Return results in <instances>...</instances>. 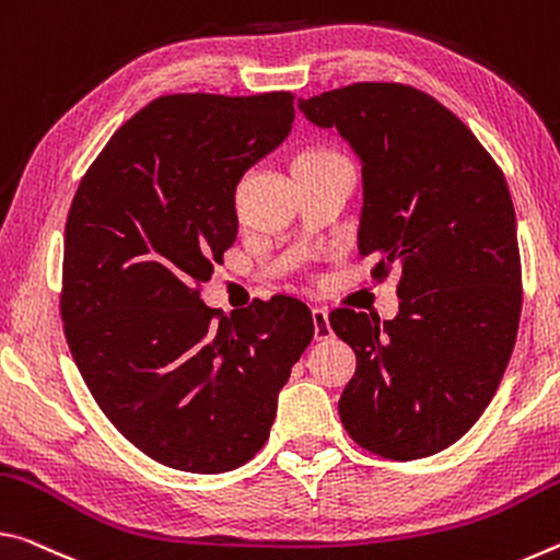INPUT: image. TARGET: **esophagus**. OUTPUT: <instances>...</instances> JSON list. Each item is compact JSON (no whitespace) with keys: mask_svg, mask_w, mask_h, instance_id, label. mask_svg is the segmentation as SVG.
I'll return each instance as SVG.
<instances>
[{"mask_svg":"<svg viewBox=\"0 0 560 560\" xmlns=\"http://www.w3.org/2000/svg\"><path fill=\"white\" fill-rule=\"evenodd\" d=\"M313 323H315V340H329V337H332V327H329L327 307H315L313 310Z\"/></svg>","mask_w":560,"mask_h":560,"instance_id":"1","label":"esophagus"}]
</instances>
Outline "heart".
Wrapping results in <instances>:
<instances>
[{
	"mask_svg": "<svg viewBox=\"0 0 560 560\" xmlns=\"http://www.w3.org/2000/svg\"><path fill=\"white\" fill-rule=\"evenodd\" d=\"M327 155H335L332 151H325V149H307V151H300L295 155V161L292 163H300V161H315V159H327Z\"/></svg>",
	"mask_w": 560,
	"mask_h": 560,
	"instance_id": "heart-1",
	"label": "heart"
}]
</instances>
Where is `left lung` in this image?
<instances>
[{
    "label": "left lung",
    "instance_id": "left-lung-1",
    "mask_svg": "<svg viewBox=\"0 0 560 560\" xmlns=\"http://www.w3.org/2000/svg\"><path fill=\"white\" fill-rule=\"evenodd\" d=\"M362 163L360 255L374 278L401 268L394 319L335 310L357 354L340 419L384 459L432 456L483 415L521 317L516 213L501 168L446 106L405 84H352L300 98Z\"/></svg>",
    "mask_w": 560,
    "mask_h": 560
}]
</instances>
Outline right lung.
Wrapping results in <instances>:
<instances>
[{"label": "right lung", "instance_id": "add662e5", "mask_svg": "<svg viewBox=\"0 0 560 560\" xmlns=\"http://www.w3.org/2000/svg\"><path fill=\"white\" fill-rule=\"evenodd\" d=\"M292 94H173L118 128L63 231L61 319L108 421L153 462L223 474L268 442L315 337L305 302L218 315L198 285L235 243V188L288 139Z\"/></svg>", "mask_w": 560, "mask_h": 560}]
</instances>
